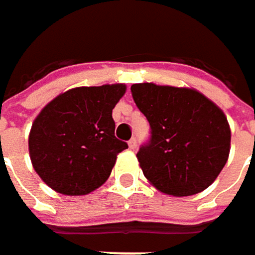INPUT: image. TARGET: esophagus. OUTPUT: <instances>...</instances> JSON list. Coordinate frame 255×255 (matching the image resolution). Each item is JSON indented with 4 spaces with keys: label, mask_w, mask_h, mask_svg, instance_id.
I'll return each mask as SVG.
<instances>
[{
    "label": "esophagus",
    "mask_w": 255,
    "mask_h": 255,
    "mask_svg": "<svg viewBox=\"0 0 255 255\" xmlns=\"http://www.w3.org/2000/svg\"><path fill=\"white\" fill-rule=\"evenodd\" d=\"M128 146H129V149H131V150L137 149V140H135V138L132 137V138H131V140L128 141Z\"/></svg>",
    "instance_id": "esophagus-1"
}]
</instances>
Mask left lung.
Instances as JSON below:
<instances>
[{"instance_id":"1","label":"left lung","mask_w":255,"mask_h":255,"mask_svg":"<svg viewBox=\"0 0 255 255\" xmlns=\"http://www.w3.org/2000/svg\"><path fill=\"white\" fill-rule=\"evenodd\" d=\"M131 94L150 126L137 159L158 190L189 196L205 190L223 170L230 128L223 111L192 88L132 84Z\"/></svg>"}]
</instances>
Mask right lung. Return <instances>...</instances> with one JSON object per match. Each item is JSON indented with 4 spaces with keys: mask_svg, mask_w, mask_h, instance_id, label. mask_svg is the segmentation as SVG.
Here are the masks:
<instances>
[{
    "mask_svg": "<svg viewBox=\"0 0 255 255\" xmlns=\"http://www.w3.org/2000/svg\"><path fill=\"white\" fill-rule=\"evenodd\" d=\"M124 84L78 87L51 100L33 121L29 155L33 170L53 190L87 195L100 187L128 144L115 137L112 109Z\"/></svg>",
    "mask_w": 255,
    "mask_h": 255,
    "instance_id": "1",
    "label": "right lung"
}]
</instances>
